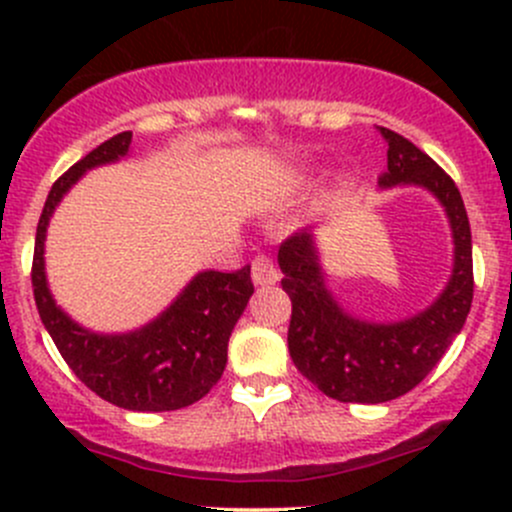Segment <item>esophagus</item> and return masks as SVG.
I'll return each mask as SVG.
<instances>
[{"label": "esophagus", "instance_id": "obj_1", "mask_svg": "<svg viewBox=\"0 0 512 512\" xmlns=\"http://www.w3.org/2000/svg\"><path fill=\"white\" fill-rule=\"evenodd\" d=\"M280 280V272H277L275 262L267 255H257L252 260V282L255 285H275Z\"/></svg>", "mask_w": 512, "mask_h": 512}]
</instances>
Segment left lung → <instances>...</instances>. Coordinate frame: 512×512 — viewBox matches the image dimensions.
I'll return each mask as SVG.
<instances>
[{
    "label": "left lung",
    "instance_id": "obj_1",
    "mask_svg": "<svg viewBox=\"0 0 512 512\" xmlns=\"http://www.w3.org/2000/svg\"><path fill=\"white\" fill-rule=\"evenodd\" d=\"M379 133L389 143L379 188L414 185L441 203L451 225L453 270L426 309L399 322H369L334 299L312 230L282 242L277 262L292 299L289 356L322 394L344 404H384L409 394L461 334L473 302L471 225L456 183L404 136L389 128Z\"/></svg>",
    "mask_w": 512,
    "mask_h": 512
}]
</instances>
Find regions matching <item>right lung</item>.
<instances>
[{"instance_id": "add662e5", "label": "right lung", "mask_w": 512, "mask_h": 512, "mask_svg": "<svg viewBox=\"0 0 512 512\" xmlns=\"http://www.w3.org/2000/svg\"><path fill=\"white\" fill-rule=\"evenodd\" d=\"M131 138V131L108 138L51 185L36 225L32 287L46 332L94 394L128 411H175L203 399L223 376L230 334L255 292L250 265L198 272L153 322L123 334L91 332L74 322L56 304L44 272L46 227L56 205L86 170L126 158Z\"/></svg>"}]
</instances>
